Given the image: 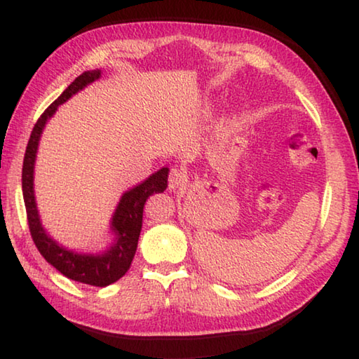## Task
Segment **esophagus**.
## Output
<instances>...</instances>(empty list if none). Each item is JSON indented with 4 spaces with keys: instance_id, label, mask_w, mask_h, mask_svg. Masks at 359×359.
Listing matches in <instances>:
<instances>
[{
    "instance_id": "1",
    "label": "esophagus",
    "mask_w": 359,
    "mask_h": 359,
    "mask_svg": "<svg viewBox=\"0 0 359 359\" xmlns=\"http://www.w3.org/2000/svg\"><path fill=\"white\" fill-rule=\"evenodd\" d=\"M168 184L171 190H182L187 184V174L179 168H172L171 172H169Z\"/></svg>"
}]
</instances>
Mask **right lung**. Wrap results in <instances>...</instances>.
Instances as JSON below:
<instances>
[{
  "mask_svg": "<svg viewBox=\"0 0 359 359\" xmlns=\"http://www.w3.org/2000/svg\"><path fill=\"white\" fill-rule=\"evenodd\" d=\"M100 76V69L82 72L42 112L38 121H36L32 136H29L22 168L23 201H25L28 228L29 233H32L34 245L38 247L39 253L46 258L47 263H50L65 277L81 283L92 285V287H107V285L117 282L120 277L126 274V271L131 266L133 258H135L139 234H141L144 204L150 194L165 191L168 187V168H161L160 171L151 174L147 180H144L142 184L131 188L130 191H126L121 196L118 208L115 210L112 218V229L115 236H117V241H115V244L104 255L93 257V255H79L66 250V248L57 245V242L48 238L46 231L42 229L33 194V168L42 128H44L46 121L52 117L53 112L57 111V107L62 102L69 100L72 95L77 93L79 90H82L85 85L96 81Z\"/></svg>",
  "mask_w": 359,
  "mask_h": 359,
  "instance_id": "1",
  "label": "right lung"
}]
</instances>
